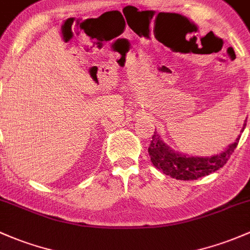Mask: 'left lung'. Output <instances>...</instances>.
Segmentation results:
<instances>
[{
	"mask_svg": "<svg viewBox=\"0 0 250 250\" xmlns=\"http://www.w3.org/2000/svg\"><path fill=\"white\" fill-rule=\"evenodd\" d=\"M246 127L244 123L242 132ZM240 136L223 151L222 153L212 157H189L188 154H181L170 148L164 141L160 139L159 134L154 132L151 144L148 146V154L151 162L157 169L162 170L165 175L171 176L176 180H198L202 176L217 171L224 167L232 154L233 149L237 146Z\"/></svg>",
	"mask_w": 250,
	"mask_h": 250,
	"instance_id": "obj_1",
	"label": "left lung"
}]
</instances>
